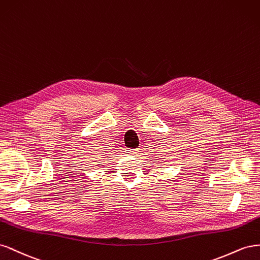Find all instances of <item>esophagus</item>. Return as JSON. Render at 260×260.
I'll use <instances>...</instances> for the list:
<instances>
[{
    "label": "esophagus",
    "mask_w": 260,
    "mask_h": 260,
    "mask_svg": "<svg viewBox=\"0 0 260 260\" xmlns=\"http://www.w3.org/2000/svg\"><path fill=\"white\" fill-rule=\"evenodd\" d=\"M126 151H127V153L131 155H136V154H138L139 149H137V148H133V149H131L129 148V149H127Z\"/></svg>",
    "instance_id": "1"
}]
</instances>
